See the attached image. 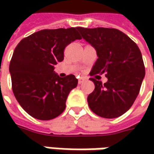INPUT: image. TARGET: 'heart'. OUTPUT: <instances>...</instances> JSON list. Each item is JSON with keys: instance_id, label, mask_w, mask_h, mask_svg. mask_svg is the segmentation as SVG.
Returning a JSON list of instances; mask_svg holds the SVG:
<instances>
[{"instance_id": "obj_1", "label": "heart", "mask_w": 154, "mask_h": 154, "mask_svg": "<svg viewBox=\"0 0 154 154\" xmlns=\"http://www.w3.org/2000/svg\"><path fill=\"white\" fill-rule=\"evenodd\" d=\"M84 53L86 55V57L89 60H92L94 61L97 57V55H96V49L92 46V45H87L85 50H84Z\"/></svg>"}]
</instances>
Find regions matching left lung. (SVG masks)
<instances>
[{"instance_id":"obj_1","label":"left lung","mask_w":154,"mask_h":154,"mask_svg":"<svg viewBox=\"0 0 154 154\" xmlns=\"http://www.w3.org/2000/svg\"><path fill=\"white\" fill-rule=\"evenodd\" d=\"M79 39L70 28L42 30L25 38L16 46L9 71L12 89L24 110L47 121L60 116L78 80L73 74H57L54 67L64 58V50Z\"/></svg>"}]
</instances>
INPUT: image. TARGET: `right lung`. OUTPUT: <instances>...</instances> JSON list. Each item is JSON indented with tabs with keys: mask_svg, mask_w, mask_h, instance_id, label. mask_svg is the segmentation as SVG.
I'll return each instance as SVG.
<instances>
[{
	"mask_svg": "<svg viewBox=\"0 0 154 154\" xmlns=\"http://www.w3.org/2000/svg\"><path fill=\"white\" fill-rule=\"evenodd\" d=\"M85 38L96 49L98 59L91 76L105 74V83L93 80L94 91L88 95L90 109L103 118H115L132 106L145 76V66L137 45L114 28L92 29Z\"/></svg>",
	"mask_w": 154,
	"mask_h": 154,
	"instance_id": "obj_1",
	"label": "right lung"
}]
</instances>
